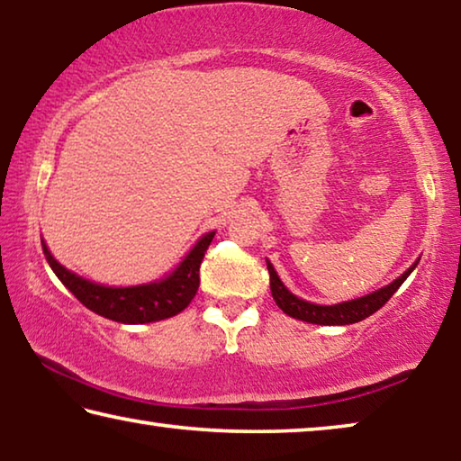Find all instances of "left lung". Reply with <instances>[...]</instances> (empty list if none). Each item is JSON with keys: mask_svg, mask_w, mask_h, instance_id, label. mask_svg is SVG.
I'll use <instances>...</instances> for the list:
<instances>
[{"mask_svg": "<svg viewBox=\"0 0 461 461\" xmlns=\"http://www.w3.org/2000/svg\"><path fill=\"white\" fill-rule=\"evenodd\" d=\"M267 267L270 275L272 299H275L276 305L283 309L288 317L301 319V321H307V323H317V325H349V323L362 321V319L376 313L380 307H384L386 301L399 291V286L407 280V276L411 275L417 264H412L402 276L396 278L394 283H390L388 286L380 288L376 293H370L366 296H360V299L339 303V305H330V307L313 305V303H307L299 299V296H294L283 283H280V278L276 275V270L272 268V264L267 262Z\"/></svg>", "mask_w": 461, "mask_h": 461, "instance_id": "8db88e82", "label": "left lung"}]
</instances>
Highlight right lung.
<instances>
[{"instance_id":"1","label":"right lung","mask_w":461,"mask_h":461,"mask_svg":"<svg viewBox=\"0 0 461 461\" xmlns=\"http://www.w3.org/2000/svg\"><path fill=\"white\" fill-rule=\"evenodd\" d=\"M215 236V231L203 236L197 246H194L186 258L178 264L173 275L158 280V283L142 285V286H126V288H112L104 285L89 283L75 272L67 270L65 267L52 258L49 248L42 241V249L46 260L59 280L79 299L85 307L91 309L105 319L118 323H152L160 319H168L183 309L189 307L193 296L197 294L199 288V268L205 256L209 244Z\"/></svg>"}]
</instances>
